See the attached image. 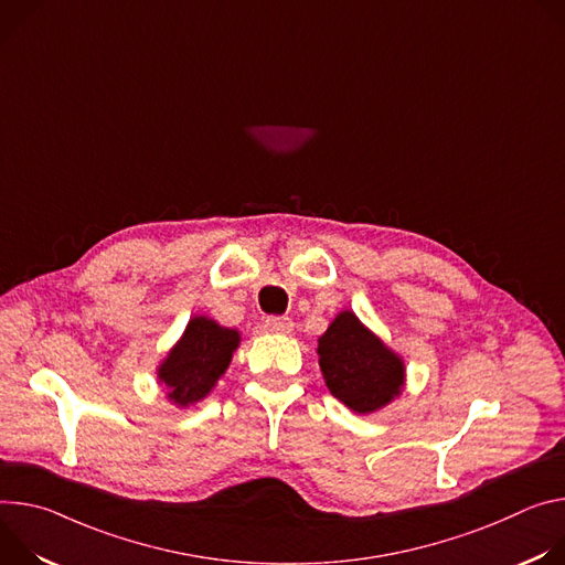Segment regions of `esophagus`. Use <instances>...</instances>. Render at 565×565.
Wrapping results in <instances>:
<instances>
[{"instance_id":"obj_1","label":"esophagus","mask_w":565,"mask_h":565,"mask_svg":"<svg viewBox=\"0 0 565 565\" xmlns=\"http://www.w3.org/2000/svg\"><path fill=\"white\" fill-rule=\"evenodd\" d=\"M265 328L274 334H291L294 330V321L289 317H269L265 321Z\"/></svg>"}]
</instances>
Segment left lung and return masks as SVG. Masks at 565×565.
<instances>
[{
  "label": "left lung",
  "instance_id": "left-lung-1",
  "mask_svg": "<svg viewBox=\"0 0 565 565\" xmlns=\"http://www.w3.org/2000/svg\"><path fill=\"white\" fill-rule=\"evenodd\" d=\"M319 365L330 393L361 415L388 406L406 380L402 356L348 309L319 339Z\"/></svg>",
  "mask_w": 565,
  "mask_h": 565
}]
</instances>
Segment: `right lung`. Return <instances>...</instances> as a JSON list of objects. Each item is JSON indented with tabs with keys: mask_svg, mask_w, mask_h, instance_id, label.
<instances>
[{
	"mask_svg": "<svg viewBox=\"0 0 565 565\" xmlns=\"http://www.w3.org/2000/svg\"><path fill=\"white\" fill-rule=\"evenodd\" d=\"M237 345V330L222 328L209 317H193L157 370L168 399L181 408L204 399L226 372Z\"/></svg>",
	"mask_w": 565,
	"mask_h": 565,
	"instance_id": "right-lung-1",
	"label": "right lung"
}]
</instances>
